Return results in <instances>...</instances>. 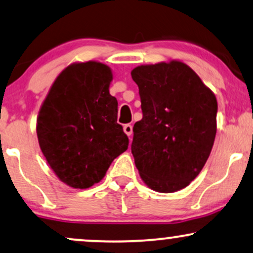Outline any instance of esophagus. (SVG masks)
<instances>
[{
	"label": "esophagus",
	"mask_w": 253,
	"mask_h": 253,
	"mask_svg": "<svg viewBox=\"0 0 253 253\" xmlns=\"http://www.w3.org/2000/svg\"><path fill=\"white\" fill-rule=\"evenodd\" d=\"M124 130H125V133H126L127 135L130 136V135H132V133H133V126H132V125H130V124L125 125V126H124Z\"/></svg>",
	"instance_id": "esophagus-1"
}]
</instances>
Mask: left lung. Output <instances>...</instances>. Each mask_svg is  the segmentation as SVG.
<instances>
[{
    "instance_id": "left-lung-1",
    "label": "left lung",
    "mask_w": 253,
    "mask_h": 253,
    "mask_svg": "<svg viewBox=\"0 0 253 253\" xmlns=\"http://www.w3.org/2000/svg\"><path fill=\"white\" fill-rule=\"evenodd\" d=\"M142 119L133 127L132 154L152 190L171 193L199 174L217 132V99L185 63L171 61L132 71Z\"/></svg>"
}]
</instances>
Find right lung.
Instances as JSON below:
<instances>
[{
    "instance_id": "1",
    "label": "right lung",
    "mask_w": 253,
    "mask_h": 253,
    "mask_svg": "<svg viewBox=\"0 0 253 253\" xmlns=\"http://www.w3.org/2000/svg\"><path fill=\"white\" fill-rule=\"evenodd\" d=\"M111 81L106 65L74 63L57 77L40 109L36 130L42 153L60 180L74 188L99 182L128 148V136L117 123Z\"/></svg>"
}]
</instances>
